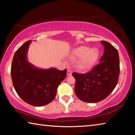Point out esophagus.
<instances>
[{
  "label": "esophagus",
  "instance_id": "34e87169",
  "mask_svg": "<svg viewBox=\"0 0 135 135\" xmlns=\"http://www.w3.org/2000/svg\"><path fill=\"white\" fill-rule=\"evenodd\" d=\"M72 74V72L71 70L70 69H68L67 70V76H71V75Z\"/></svg>",
  "mask_w": 135,
  "mask_h": 135
}]
</instances>
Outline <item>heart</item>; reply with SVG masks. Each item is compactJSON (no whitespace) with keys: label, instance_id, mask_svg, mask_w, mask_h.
<instances>
[{"label":"heart","instance_id":"1","mask_svg":"<svg viewBox=\"0 0 135 135\" xmlns=\"http://www.w3.org/2000/svg\"><path fill=\"white\" fill-rule=\"evenodd\" d=\"M99 56L98 50L91 49L87 46L77 47L73 52L72 57L80 58L77 61L76 67L82 71H88L94 67Z\"/></svg>","mask_w":135,"mask_h":135}]
</instances>
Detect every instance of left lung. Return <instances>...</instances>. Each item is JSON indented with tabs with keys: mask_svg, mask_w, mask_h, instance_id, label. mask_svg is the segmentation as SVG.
Segmentation results:
<instances>
[{
	"mask_svg": "<svg viewBox=\"0 0 135 135\" xmlns=\"http://www.w3.org/2000/svg\"><path fill=\"white\" fill-rule=\"evenodd\" d=\"M100 63L86 74L73 73L76 79L74 92L82 101L94 103L108 97L115 88L120 74V61L117 50L106 41Z\"/></svg>",
	"mask_w": 135,
	"mask_h": 135,
	"instance_id": "8db88e82",
	"label": "left lung"
}]
</instances>
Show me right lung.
I'll list each match as a JSON object with an SVG mask.
<instances>
[{
  "label": "right lung",
  "mask_w": 135,
  "mask_h": 135,
  "mask_svg": "<svg viewBox=\"0 0 135 135\" xmlns=\"http://www.w3.org/2000/svg\"><path fill=\"white\" fill-rule=\"evenodd\" d=\"M31 42L24 43L15 52L11 65V77L15 91L24 102L33 106H43L55 98L57 88L67 75V69L42 70L32 65L27 59Z\"/></svg>",
  "instance_id": "1"
}]
</instances>
